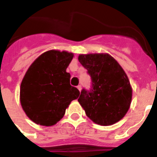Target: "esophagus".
Here are the masks:
<instances>
[{"label": "esophagus", "mask_w": 157, "mask_h": 157, "mask_svg": "<svg viewBox=\"0 0 157 157\" xmlns=\"http://www.w3.org/2000/svg\"><path fill=\"white\" fill-rule=\"evenodd\" d=\"M77 88L78 89V91H81V89H82V86H81V85H78V86H77Z\"/></svg>", "instance_id": "1"}]
</instances>
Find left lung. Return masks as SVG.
<instances>
[{"label": "left lung", "instance_id": "obj_1", "mask_svg": "<svg viewBox=\"0 0 157 157\" xmlns=\"http://www.w3.org/2000/svg\"><path fill=\"white\" fill-rule=\"evenodd\" d=\"M78 61L91 78V89H82L78 101L86 116L100 126H111L130 109L132 87L117 61L108 53L80 54Z\"/></svg>", "mask_w": 157, "mask_h": 157}]
</instances>
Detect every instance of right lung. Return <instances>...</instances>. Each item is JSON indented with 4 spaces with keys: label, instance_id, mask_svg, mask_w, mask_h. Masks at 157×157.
<instances>
[{
    "label": "right lung",
    "instance_id": "add662e5",
    "mask_svg": "<svg viewBox=\"0 0 157 157\" xmlns=\"http://www.w3.org/2000/svg\"><path fill=\"white\" fill-rule=\"evenodd\" d=\"M72 52L49 50L33 61L20 86V103L31 121L40 126L57 124L79 91L70 84L66 69L72 61Z\"/></svg>",
    "mask_w": 157,
    "mask_h": 157
}]
</instances>
